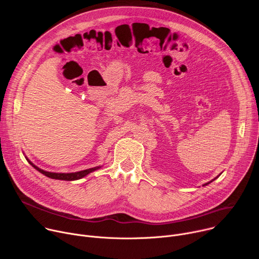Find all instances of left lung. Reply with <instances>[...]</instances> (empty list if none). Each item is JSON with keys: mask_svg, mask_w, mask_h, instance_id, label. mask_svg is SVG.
<instances>
[{"mask_svg": "<svg viewBox=\"0 0 259 259\" xmlns=\"http://www.w3.org/2000/svg\"><path fill=\"white\" fill-rule=\"evenodd\" d=\"M216 178H217V177H216ZM216 178H214V179H216ZM214 179H213V180H214ZM210 182H211V181H210ZM210 182H208V183H205V184H204V186H207V184H209Z\"/></svg>", "mask_w": 259, "mask_h": 259, "instance_id": "left-lung-1", "label": "left lung"}]
</instances>
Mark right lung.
Masks as SVG:
<instances>
[{"label":"right lung","mask_w":259,"mask_h":259,"mask_svg":"<svg viewBox=\"0 0 259 259\" xmlns=\"http://www.w3.org/2000/svg\"><path fill=\"white\" fill-rule=\"evenodd\" d=\"M28 161V160H27ZM28 163L34 168L38 170L39 172H41L42 174L46 175L47 177H50L52 179H59V180H77V179H80V178H83L84 176L88 175L89 173L99 169V167H94V168H90V169H86V170H83V171H79V172H75V173H53V172H47V171H44L40 168H38L36 166H34L30 161H28Z\"/></svg>","instance_id":"add662e5"}]
</instances>
